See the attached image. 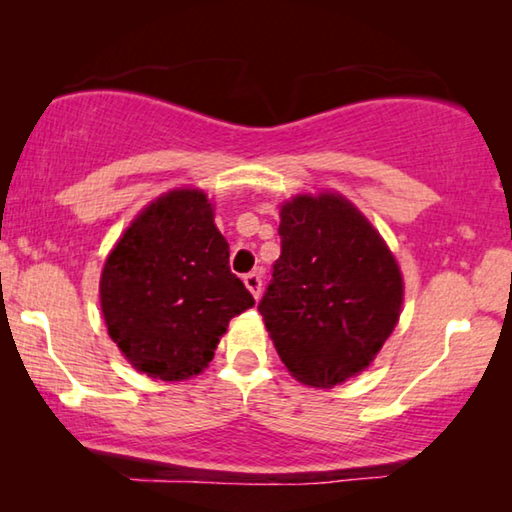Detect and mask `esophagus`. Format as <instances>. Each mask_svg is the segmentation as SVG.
I'll return each instance as SVG.
<instances>
[{
    "mask_svg": "<svg viewBox=\"0 0 512 512\" xmlns=\"http://www.w3.org/2000/svg\"><path fill=\"white\" fill-rule=\"evenodd\" d=\"M244 284H246L248 291L253 293L255 300H257V298H259V293H262V273H259V271L248 273V275L244 277Z\"/></svg>",
    "mask_w": 512,
    "mask_h": 512,
    "instance_id": "1",
    "label": "esophagus"
}]
</instances>
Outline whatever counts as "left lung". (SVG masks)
<instances>
[{
    "label": "left lung",
    "instance_id": "1",
    "mask_svg": "<svg viewBox=\"0 0 512 512\" xmlns=\"http://www.w3.org/2000/svg\"><path fill=\"white\" fill-rule=\"evenodd\" d=\"M277 232L282 253L257 309L291 375L332 388L366 370L395 329L400 266L366 216L339 194L287 201Z\"/></svg>",
    "mask_w": 512,
    "mask_h": 512
}]
</instances>
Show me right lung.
Segmentation results:
<instances>
[{"label":"right lung","mask_w":512,"mask_h":512,"mask_svg":"<svg viewBox=\"0 0 512 512\" xmlns=\"http://www.w3.org/2000/svg\"><path fill=\"white\" fill-rule=\"evenodd\" d=\"M99 293L110 339L162 381L198 375L230 318L255 305L201 189H173L137 216L106 259Z\"/></svg>","instance_id":"obj_1"}]
</instances>
